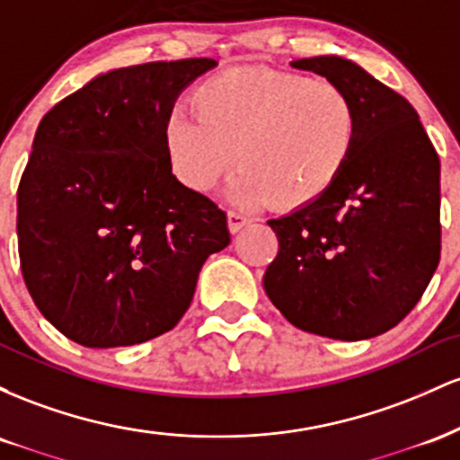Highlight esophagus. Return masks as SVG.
<instances>
[{
  "instance_id": "esophagus-1",
  "label": "esophagus",
  "mask_w": 460,
  "mask_h": 460,
  "mask_svg": "<svg viewBox=\"0 0 460 460\" xmlns=\"http://www.w3.org/2000/svg\"><path fill=\"white\" fill-rule=\"evenodd\" d=\"M248 223H251V218H248V216H244V214H240V212L226 214V225H229L231 234H237L240 229H244Z\"/></svg>"
}]
</instances>
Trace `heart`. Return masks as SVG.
I'll return each mask as SVG.
<instances>
[{"label":"heart","mask_w":460,"mask_h":460,"mask_svg":"<svg viewBox=\"0 0 460 460\" xmlns=\"http://www.w3.org/2000/svg\"><path fill=\"white\" fill-rule=\"evenodd\" d=\"M192 110L175 108L164 125L172 175L205 192L237 162L231 197L281 212L318 200L358 138V114L344 88L277 68L240 66L205 79Z\"/></svg>","instance_id":"obj_1"}]
</instances>
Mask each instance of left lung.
I'll list each match as a JSON object with an SVG mask.
<instances>
[{
	"mask_svg": "<svg viewBox=\"0 0 460 460\" xmlns=\"http://www.w3.org/2000/svg\"><path fill=\"white\" fill-rule=\"evenodd\" d=\"M292 66L350 94L358 138L318 200L268 220L279 252L263 289L300 331L369 340L406 318L439 266V155L413 105L355 62L315 56Z\"/></svg>",
	"mask_w": 460,
	"mask_h": 460,
	"instance_id": "1",
	"label": "left lung"
}]
</instances>
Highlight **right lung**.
Returning a JSON list of instances; mask_svg holds the SVG:
<instances>
[{"label":"right lung","mask_w":460,"mask_h":460,"mask_svg":"<svg viewBox=\"0 0 460 460\" xmlns=\"http://www.w3.org/2000/svg\"><path fill=\"white\" fill-rule=\"evenodd\" d=\"M212 58L103 73L36 129L17 190L23 281L36 307L86 348L171 331L205 260L229 244L226 214L172 175L164 125Z\"/></svg>","instance_id":"1"}]
</instances>
